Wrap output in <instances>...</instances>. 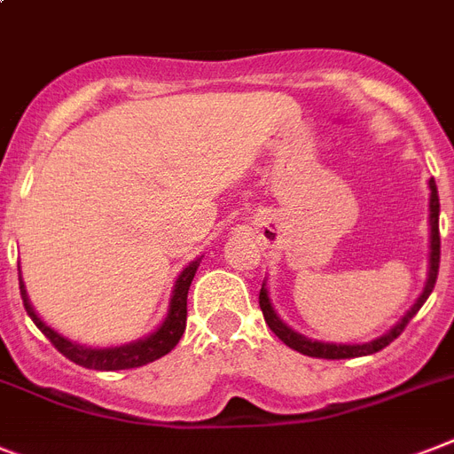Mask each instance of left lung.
Here are the masks:
<instances>
[{"label": "left lung", "instance_id": "obj_1", "mask_svg": "<svg viewBox=\"0 0 454 454\" xmlns=\"http://www.w3.org/2000/svg\"><path fill=\"white\" fill-rule=\"evenodd\" d=\"M429 272H427V285L425 291L419 294V298L415 301L411 310L403 315L401 322H396L392 329L387 331L385 335L380 338H375L371 342H361V345H335V342H322V340H312V338H305V335L296 333L294 329H289L282 319L278 317L275 308L270 303V294H268V286H261V294H259V305L261 310H263L265 317V324L270 326V331L278 335L279 340L289 345L291 349H296L301 355H308V356H317V359H355V356H368V355H375V352H380L385 349L387 345L392 340H396L403 329L408 326L412 317L418 315V310L425 305V301L429 298V294L434 291V285H436V278H438V263H441V235H438V212H441V202H438V191H436V182H434V176L429 179Z\"/></svg>", "mask_w": 454, "mask_h": 454}]
</instances>
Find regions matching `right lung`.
I'll use <instances>...</instances> for the list:
<instances>
[{"label": "right lung", "instance_id": "1", "mask_svg": "<svg viewBox=\"0 0 454 454\" xmlns=\"http://www.w3.org/2000/svg\"><path fill=\"white\" fill-rule=\"evenodd\" d=\"M198 265H200V259L191 261L182 270V275L176 278L165 322L146 338H139V340L128 342V345H119V348H86V345L67 340L65 335L46 326V322H42V317L36 315L35 308L29 305L23 279H20V296H23V305L29 319L36 324V329L42 331L48 340L53 342L60 355H65L79 366L93 368V371H125V368H137L144 366V364H151V361L168 355L169 349H175V345L184 335V329H186V296H189V286L193 282Z\"/></svg>", "mask_w": 454, "mask_h": 454}]
</instances>
